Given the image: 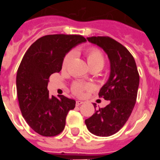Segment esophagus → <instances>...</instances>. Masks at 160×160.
<instances>
[{
	"instance_id": "34e87169",
	"label": "esophagus",
	"mask_w": 160,
	"mask_h": 160,
	"mask_svg": "<svg viewBox=\"0 0 160 160\" xmlns=\"http://www.w3.org/2000/svg\"><path fill=\"white\" fill-rule=\"evenodd\" d=\"M82 103H83V102H82V101H77L76 102V106H77V107H79V106L82 105Z\"/></svg>"
}]
</instances>
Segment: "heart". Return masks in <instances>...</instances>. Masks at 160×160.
<instances>
[{"mask_svg":"<svg viewBox=\"0 0 160 160\" xmlns=\"http://www.w3.org/2000/svg\"><path fill=\"white\" fill-rule=\"evenodd\" d=\"M86 55H87V63H88L89 66L90 68L100 67L102 69L103 67V66H104V58H103V55L102 54V53L98 49H88L87 53H86ZM72 57H73L72 53H69L66 55L64 60H63L62 68L67 67V66L70 62V61H71ZM89 87H90L89 86H83V85L80 84V83H75L73 87V91L75 94L80 95V94H82V91L84 90V89L89 88Z\"/></svg>","mask_w":160,"mask_h":160,"instance_id":"heart-1","label":"heart"}]
</instances>
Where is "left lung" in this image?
Returning <instances> with one entry per match:
<instances>
[{"label":"left lung","instance_id":"1","mask_svg":"<svg viewBox=\"0 0 160 160\" xmlns=\"http://www.w3.org/2000/svg\"><path fill=\"white\" fill-rule=\"evenodd\" d=\"M90 43L103 49L110 61V75L98 93L109 100L106 107L95 110L92 116L85 120L90 133L107 137L118 132L132 112L139 85L136 63L128 49L109 37L87 38ZM94 108L96 104L94 103Z\"/></svg>","mask_w":160,"mask_h":160}]
</instances>
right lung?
Here are the masks:
<instances>
[{
	"label": "right lung",
	"mask_w": 160,
	"mask_h": 160,
	"mask_svg": "<svg viewBox=\"0 0 160 160\" xmlns=\"http://www.w3.org/2000/svg\"><path fill=\"white\" fill-rule=\"evenodd\" d=\"M86 42L80 35H46L33 42L24 55L16 79L20 109L28 125L42 136L60 134L76 103L64 95L49 94V76L60 72L66 55Z\"/></svg>",
	"instance_id": "right-lung-1"
}]
</instances>
